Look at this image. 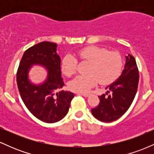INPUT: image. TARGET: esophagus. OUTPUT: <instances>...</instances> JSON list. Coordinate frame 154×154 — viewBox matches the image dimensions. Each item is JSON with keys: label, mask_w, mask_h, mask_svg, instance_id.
<instances>
[{"label": "esophagus", "mask_w": 154, "mask_h": 154, "mask_svg": "<svg viewBox=\"0 0 154 154\" xmlns=\"http://www.w3.org/2000/svg\"><path fill=\"white\" fill-rule=\"evenodd\" d=\"M77 94H80V95H82V96L85 97V98H87V97L89 96V94H88V93H77Z\"/></svg>", "instance_id": "1"}]
</instances>
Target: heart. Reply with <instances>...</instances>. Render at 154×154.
Instances as JSON below:
<instances>
[{
    "label": "heart",
    "instance_id": "b5f03b06",
    "mask_svg": "<svg viewBox=\"0 0 154 154\" xmlns=\"http://www.w3.org/2000/svg\"><path fill=\"white\" fill-rule=\"evenodd\" d=\"M77 56L82 62L89 63L86 76H77L69 83L70 91L87 93L98 83L106 85L114 81L121 72L123 59L117 51H109L104 48L88 46L79 50ZM77 60L68 54L63 59L61 69L66 76L70 77L76 72Z\"/></svg>",
    "mask_w": 154,
    "mask_h": 154
}]
</instances>
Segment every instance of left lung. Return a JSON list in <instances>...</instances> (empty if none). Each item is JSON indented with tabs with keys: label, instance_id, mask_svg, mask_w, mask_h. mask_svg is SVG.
I'll list each match as a JSON object with an SVG mask.
<instances>
[{
	"label": "left lung",
	"instance_id": "8db88e82",
	"mask_svg": "<svg viewBox=\"0 0 154 154\" xmlns=\"http://www.w3.org/2000/svg\"><path fill=\"white\" fill-rule=\"evenodd\" d=\"M139 73L135 58L126 56V63L122 75L115 82L106 88L109 91L98 96L99 105L91 109L92 114L104 122L115 121L128 110L137 93ZM110 92V94H108Z\"/></svg>",
	"mask_w": 154,
	"mask_h": 154
}]
</instances>
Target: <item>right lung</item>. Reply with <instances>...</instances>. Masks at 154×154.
Wrapping results in <instances>:
<instances>
[{
	"mask_svg": "<svg viewBox=\"0 0 154 154\" xmlns=\"http://www.w3.org/2000/svg\"><path fill=\"white\" fill-rule=\"evenodd\" d=\"M57 45L42 42L25 51L17 73V82L21 98L32 114L46 123L57 122L68 113L75 95L61 91L64 85L61 77V59ZM33 65H40L48 71L42 84L35 85L29 79V71Z\"/></svg>",
	"mask_w": 154,
	"mask_h": 154,
	"instance_id": "1",
	"label": "right lung"
}]
</instances>
